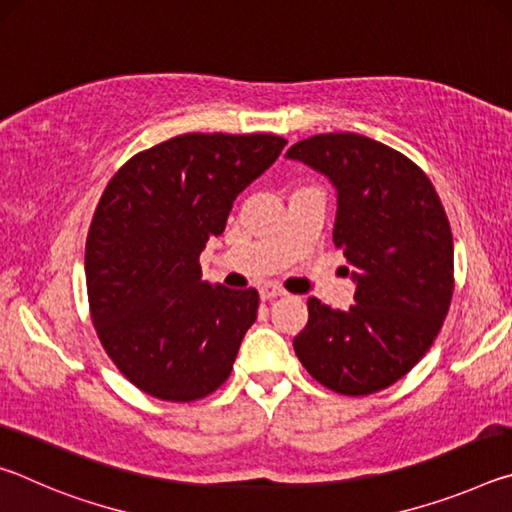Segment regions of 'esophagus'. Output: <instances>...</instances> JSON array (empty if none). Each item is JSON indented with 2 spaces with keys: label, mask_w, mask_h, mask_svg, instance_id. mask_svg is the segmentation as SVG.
<instances>
[{
  "label": "esophagus",
  "mask_w": 512,
  "mask_h": 512,
  "mask_svg": "<svg viewBox=\"0 0 512 512\" xmlns=\"http://www.w3.org/2000/svg\"><path fill=\"white\" fill-rule=\"evenodd\" d=\"M259 296H262V300H275L284 296V291L277 287V284H262V287H259Z\"/></svg>",
  "instance_id": "esophagus-1"
}]
</instances>
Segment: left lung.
<instances>
[{"label":"left lung","mask_w":512,"mask_h":512,"mask_svg":"<svg viewBox=\"0 0 512 512\" xmlns=\"http://www.w3.org/2000/svg\"><path fill=\"white\" fill-rule=\"evenodd\" d=\"M287 158L334 187V244L354 282L348 309L307 300L309 320L293 350L329 391L377 393L424 357L452 302L454 244L443 203L409 158L357 133L309 137Z\"/></svg>","instance_id":"left-lung-1"}]
</instances>
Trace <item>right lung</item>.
Returning a JSON list of instances; mask_svg holds the SVG:
<instances>
[{
    "label": "right lung",
    "mask_w": 512,
    "mask_h": 512,
    "mask_svg": "<svg viewBox=\"0 0 512 512\" xmlns=\"http://www.w3.org/2000/svg\"><path fill=\"white\" fill-rule=\"evenodd\" d=\"M284 144L277 135H178L112 176L85 244V280L101 345L140 391L194 402L228 379L259 296L212 287L198 257Z\"/></svg>",
    "instance_id": "add662e5"
}]
</instances>
